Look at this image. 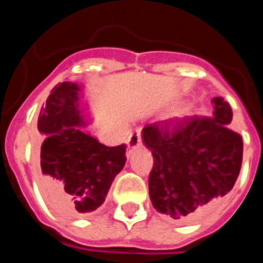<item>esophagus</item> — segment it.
Returning <instances> with one entry per match:
<instances>
[{
	"label": "esophagus",
	"instance_id": "esophagus-1",
	"mask_svg": "<svg viewBox=\"0 0 263 263\" xmlns=\"http://www.w3.org/2000/svg\"><path fill=\"white\" fill-rule=\"evenodd\" d=\"M142 146V138H141V131L135 129L132 132L131 137L128 138V149L129 151H135V149Z\"/></svg>",
	"mask_w": 263,
	"mask_h": 263
}]
</instances>
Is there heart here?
Here are the masks:
<instances>
[{"instance_id":"obj_1","label":"heart","mask_w":263,"mask_h":263,"mask_svg":"<svg viewBox=\"0 0 263 263\" xmlns=\"http://www.w3.org/2000/svg\"><path fill=\"white\" fill-rule=\"evenodd\" d=\"M183 111H184V107H183V105H180V107H179V108L176 109V112H177V114H182Z\"/></svg>"}]
</instances>
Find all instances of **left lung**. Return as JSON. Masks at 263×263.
Masks as SVG:
<instances>
[{
	"instance_id": "left-lung-1",
	"label": "left lung",
	"mask_w": 263,
	"mask_h": 263,
	"mask_svg": "<svg viewBox=\"0 0 263 263\" xmlns=\"http://www.w3.org/2000/svg\"><path fill=\"white\" fill-rule=\"evenodd\" d=\"M211 117H190L173 125L159 122L142 129L152 152L149 197L160 214L190 222L207 214L235 184L242 163V138L230 129L232 109L213 98Z\"/></svg>"
}]
</instances>
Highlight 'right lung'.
Returning a JSON list of instances; mask_svg holds the SVG:
<instances>
[{"mask_svg": "<svg viewBox=\"0 0 263 263\" xmlns=\"http://www.w3.org/2000/svg\"><path fill=\"white\" fill-rule=\"evenodd\" d=\"M80 86H56L37 118L41 189L60 215L81 217L97 210L125 166V145L105 146L88 135Z\"/></svg>", "mask_w": 263, "mask_h": 263, "instance_id": "add662e5", "label": "right lung"}]
</instances>
